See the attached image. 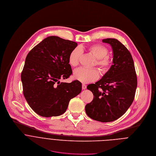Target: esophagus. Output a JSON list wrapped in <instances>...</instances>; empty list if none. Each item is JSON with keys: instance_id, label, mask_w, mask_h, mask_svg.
Masks as SVG:
<instances>
[{"instance_id": "esophagus-1", "label": "esophagus", "mask_w": 156, "mask_h": 156, "mask_svg": "<svg viewBox=\"0 0 156 156\" xmlns=\"http://www.w3.org/2000/svg\"><path fill=\"white\" fill-rule=\"evenodd\" d=\"M82 89L83 90H85V89H86V88H87V85H85V84H82Z\"/></svg>"}]
</instances>
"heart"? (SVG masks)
<instances>
[{
  "label": "heart",
  "mask_w": 156,
  "mask_h": 156,
  "mask_svg": "<svg viewBox=\"0 0 156 156\" xmlns=\"http://www.w3.org/2000/svg\"><path fill=\"white\" fill-rule=\"evenodd\" d=\"M88 50L97 58L95 65L103 73H106L110 69L112 65V59L107 55L108 49L105 46L101 44L93 45L88 48ZM82 55V51L80 47L73 49L69 55V65L73 67H77L79 65ZM74 77L82 83H89L97 80L100 77V73L96 69L79 68L74 72Z\"/></svg>",
  "instance_id": "obj_1"
}]
</instances>
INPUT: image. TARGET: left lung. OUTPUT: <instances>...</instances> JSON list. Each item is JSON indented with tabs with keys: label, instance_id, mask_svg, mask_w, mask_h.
I'll list each match as a JSON object with an SVG mask.
<instances>
[{
	"label": "left lung",
	"instance_id": "left-lung-1",
	"mask_svg": "<svg viewBox=\"0 0 156 156\" xmlns=\"http://www.w3.org/2000/svg\"><path fill=\"white\" fill-rule=\"evenodd\" d=\"M113 50V65L99 81L87 86L93 99L85 106L91 119L101 122L117 120L126 113L135 98L137 77L129 50L116 39H106Z\"/></svg>",
	"mask_w": 156,
	"mask_h": 156
}]
</instances>
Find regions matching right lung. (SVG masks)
Returning a JSON list of instances; mask_svg holds the SVG:
<instances>
[{
  "instance_id": "obj_1",
  "label": "right lung",
  "mask_w": 156,
  "mask_h": 156,
  "mask_svg": "<svg viewBox=\"0 0 156 156\" xmlns=\"http://www.w3.org/2000/svg\"><path fill=\"white\" fill-rule=\"evenodd\" d=\"M77 46L75 42L50 36L27 54L21 79L23 95L38 115L50 117L65 113L71 99L81 92L79 80L60 82L72 74L68 58Z\"/></svg>"
}]
</instances>
